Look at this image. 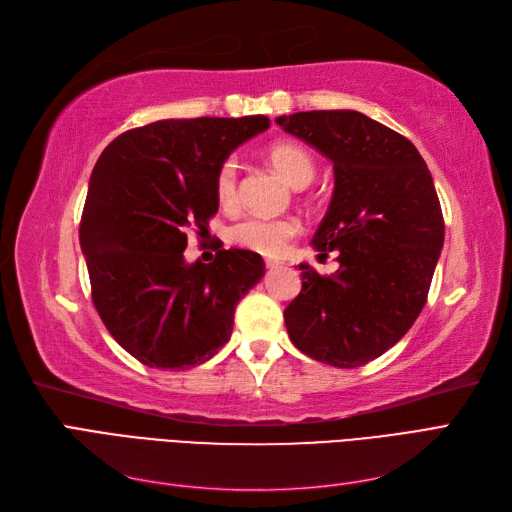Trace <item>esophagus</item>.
Instances as JSON below:
<instances>
[{
    "mask_svg": "<svg viewBox=\"0 0 512 512\" xmlns=\"http://www.w3.org/2000/svg\"><path fill=\"white\" fill-rule=\"evenodd\" d=\"M265 265H267V269H277V267L282 265V262H280V260H271V258H267V260H265Z\"/></svg>",
    "mask_w": 512,
    "mask_h": 512,
    "instance_id": "34e87169",
    "label": "esophagus"
}]
</instances>
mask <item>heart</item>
<instances>
[{
	"label": "heart",
	"mask_w": 512,
	"mask_h": 512,
	"mask_svg": "<svg viewBox=\"0 0 512 512\" xmlns=\"http://www.w3.org/2000/svg\"><path fill=\"white\" fill-rule=\"evenodd\" d=\"M271 166L282 175L292 188L309 185L316 175V164L309 153L294 143H275L269 149ZM237 181L239 162L237 158H226L215 170V196L224 207L237 203ZM299 222L292 218H245L232 224L226 232L230 243L262 256H282L288 243L299 235Z\"/></svg>",
	"instance_id": "1"
}]
</instances>
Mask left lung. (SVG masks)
Returning a JSON list of instances; mask_svg holds the SVG:
<instances>
[{
    "instance_id": "left-lung-1",
    "label": "left lung",
    "mask_w": 512,
    "mask_h": 512,
    "mask_svg": "<svg viewBox=\"0 0 512 512\" xmlns=\"http://www.w3.org/2000/svg\"><path fill=\"white\" fill-rule=\"evenodd\" d=\"M277 126L333 162L331 205L312 239L339 269L299 265L303 288L284 309L290 342L333 367H361L404 337L427 301L444 245L433 179L406 136L359 111H309Z\"/></svg>"
}]
</instances>
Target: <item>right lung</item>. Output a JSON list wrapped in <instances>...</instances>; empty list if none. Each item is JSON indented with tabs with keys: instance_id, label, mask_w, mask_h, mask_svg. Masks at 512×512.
Instances as JSON below:
<instances>
[{
	"instance_id": "right-lung-1",
	"label": "right lung",
	"mask_w": 512,
	"mask_h": 512,
	"mask_svg": "<svg viewBox=\"0 0 512 512\" xmlns=\"http://www.w3.org/2000/svg\"><path fill=\"white\" fill-rule=\"evenodd\" d=\"M269 117L162 119L117 136L98 158L79 228L91 299L108 333L160 369L209 361L232 333L235 307L265 275L262 256L220 250L185 262L188 230L218 213L215 170Z\"/></svg>"
}]
</instances>
